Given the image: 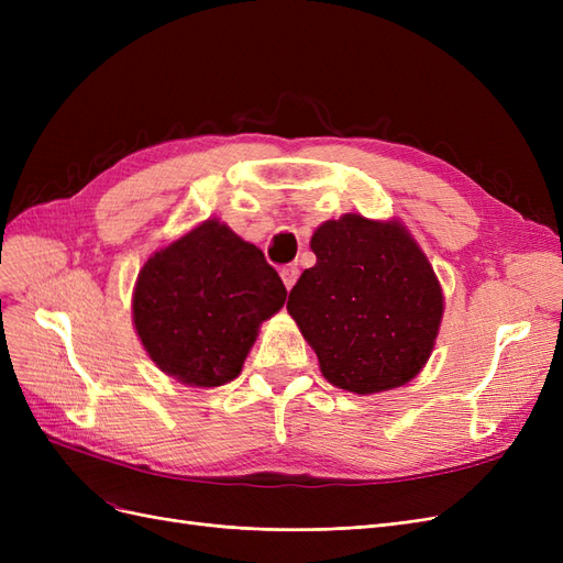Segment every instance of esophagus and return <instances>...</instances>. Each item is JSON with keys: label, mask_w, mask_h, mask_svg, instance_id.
<instances>
[{"label": "esophagus", "mask_w": 563, "mask_h": 563, "mask_svg": "<svg viewBox=\"0 0 563 563\" xmlns=\"http://www.w3.org/2000/svg\"><path fill=\"white\" fill-rule=\"evenodd\" d=\"M282 282H284V286L286 288H291L294 284H296V279H298V275H300V269H298V265H284L282 267Z\"/></svg>", "instance_id": "esophagus-1"}]
</instances>
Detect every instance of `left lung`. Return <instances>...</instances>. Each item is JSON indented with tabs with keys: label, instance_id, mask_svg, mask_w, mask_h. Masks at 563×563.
Instances as JSON below:
<instances>
[{
	"label": "left lung",
	"instance_id": "1",
	"mask_svg": "<svg viewBox=\"0 0 563 563\" xmlns=\"http://www.w3.org/2000/svg\"><path fill=\"white\" fill-rule=\"evenodd\" d=\"M317 265L286 308L314 347L323 378L373 395L416 378L439 331L444 296L399 223L347 213L317 228Z\"/></svg>",
	"mask_w": 563,
	"mask_h": 563
}]
</instances>
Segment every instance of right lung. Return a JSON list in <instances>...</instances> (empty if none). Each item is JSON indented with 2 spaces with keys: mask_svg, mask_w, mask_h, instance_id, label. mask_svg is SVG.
I'll return each instance as SVG.
<instances>
[{
  "mask_svg": "<svg viewBox=\"0 0 563 563\" xmlns=\"http://www.w3.org/2000/svg\"><path fill=\"white\" fill-rule=\"evenodd\" d=\"M286 288L258 246L207 220L143 265L133 294L141 343L164 373L218 387L240 376Z\"/></svg>",
  "mask_w": 563,
  "mask_h": 563,
  "instance_id": "right-lung-1",
  "label": "right lung"
}]
</instances>
